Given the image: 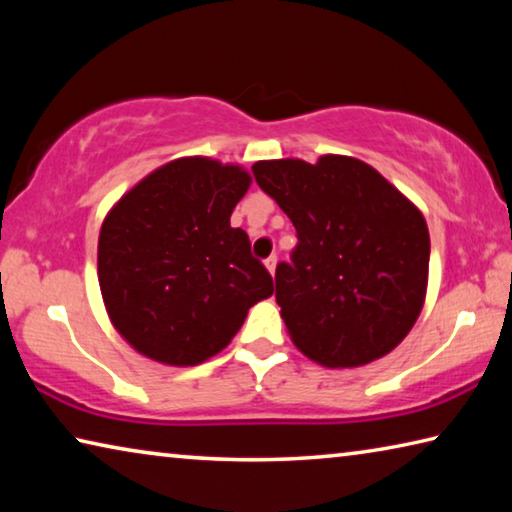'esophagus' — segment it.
<instances>
[{
	"instance_id": "esophagus-1",
	"label": "esophagus",
	"mask_w": 512,
	"mask_h": 512,
	"mask_svg": "<svg viewBox=\"0 0 512 512\" xmlns=\"http://www.w3.org/2000/svg\"><path fill=\"white\" fill-rule=\"evenodd\" d=\"M275 266H277V257L271 255V257L266 259V268H268V271H271V273H275Z\"/></svg>"
}]
</instances>
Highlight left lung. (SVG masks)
Instances as JSON below:
<instances>
[{
  "label": "left lung",
  "mask_w": 512,
  "mask_h": 512,
  "mask_svg": "<svg viewBox=\"0 0 512 512\" xmlns=\"http://www.w3.org/2000/svg\"><path fill=\"white\" fill-rule=\"evenodd\" d=\"M253 173L298 235L291 262L275 268V300L296 348L327 368L391 352L427 293L429 230L418 207L348 155L262 160Z\"/></svg>",
  "instance_id": "obj_1"
}]
</instances>
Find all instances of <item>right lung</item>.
Segmentation results:
<instances>
[{
  "label": "right lung",
  "instance_id": "obj_1",
  "mask_svg": "<svg viewBox=\"0 0 512 512\" xmlns=\"http://www.w3.org/2000/svg\"><path fill=\"white\" fill-rule=\"evenodd\" d=\"M250 187L237 164L180 158L149 173L108 212L99 235V287L133 348L169 366L214 357L273 293L230 214Z\"/></svg>",
  "mask_w": 512,
  "mask_h": 512
}]
</instances>
